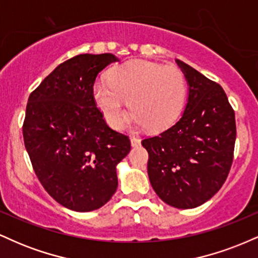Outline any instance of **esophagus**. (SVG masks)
<instances>
[{
	"label": "esophagus",
	"mask_w": 258,
	"mask_h": 258,
	"mask_svg": "<svg viewBox=\"0 0 258 258\" xmlns=\"http://www.w3.org/2000/svg\"><path fill=\"white\" fill-rule=\"evenodd\" d=\"M131 146L132 147L141 146V139L137 138V137H131Z\"/></svg>",
	"instance_id": "34e87169"
}]
</instances>
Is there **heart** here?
<instances>
[{"label":"heart","instance_id":"obj_1","mask_svg":"<svg viewBox=\"0 0 258 258\" xmlns=\"http://www.w3.org/2000/svg\"><path fill=\"white\" fill-rule=\"evenodd\" d=\"M97 105L109 125L120 130L128 111L136 126L160 131L173 125L185 104L184 75L176 67L133 59L114 68L109 81H99L93 88Z\"/></svg>","mask_w":258,"mask_h":258}]
</instances>
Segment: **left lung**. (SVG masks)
<instances>
[{"label":"left lung","mask_w":258,"mask_h":258,"mask_svg":"<svg viewBox=\"0 0 258 258\" xmlns=\"http://www.w3.org/2000/svg\"><path fill=\"white\" fill-rule=\"evenodd\" d=\"M188 85L182 116L172 127L142 141L148 176L158 197L177 209H194L223 185L233 162L235 115L223 88L176 59Z\"/></svg>","instance_id":"8db88e82"}]
</instances>
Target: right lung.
I'll return each mask as SVG.
<instances>
[{
  "label": "right lung",
  "mask_w": 258,
  "mask_h": 258,
  "mask_svg": "<svg viewBox=\"0 0 258 258\" xmlns=\"http://www.w3.org/2000/svg\"><path fill=\"white\" fill-rule=\"evenodd\" d=\"M111 53L80 54L58 65L30 94L23 136L41 184L76 212L105 205L116 191V166L131 150L127 136L106 125L93 85Z\"/></svg>",
  "instance_id": "obj_1"
}]
</instances>
